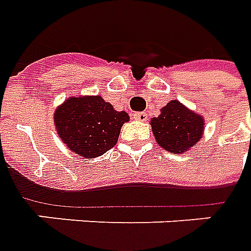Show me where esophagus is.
Here are the masks:
<instances>
[{"label": "esophagus", "mask_w": 251, "mask_h": 251, "mask_svg": "<svg viewBox=\"0 0 251 251\" xmlns=\"http://www.w3.org/2000/svg\"><path fill=\"white\" fill-rule=\"evenodd\" d=\"M134 119L138 120V122H146L147 119V113L146 112H138V113H134Z\"/></svg>", "instance_id": "1"}]
</instances>
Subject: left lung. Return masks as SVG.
Segmentation results:
<instances>
[{
    "mask_svg": "<svg viewBox=\"0 0 251 251\" xmlns=\"http://www.w3.org/2000/svg\"><path fill=\"white\" fill-rule=\"evenodd\" d=\"M150 124L158 145L169 152L182 154L201 139L205 120L178 100H172L161 109L159 116L151 119Z\"/></svg>",
    "mask_w": 251,
    "mask_h": 251,
    "instance_id": "obj_1",
    "label": "left lung"
}]
</instances>
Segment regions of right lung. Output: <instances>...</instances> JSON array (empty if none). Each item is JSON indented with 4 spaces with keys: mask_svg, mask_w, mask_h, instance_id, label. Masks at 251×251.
<instances>
[{
    "mask_svg": "<svg viewBox=\"0 0 251 251\" xmlns=\"http://www.w3.org/2000/svg\"><path fill=\"white\" fill-rule=\"evenodd\" d=\"M127 112L116 111L100 94L69 97L54 113L55 129L73 152L85 159L100 157L117 143Z\"/></svg>",
    "mask_w": 251,
    "mask_h": 251,
    "instance_id": "right-lung-1",
    "label": "right lung"
}]
</instances>
